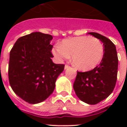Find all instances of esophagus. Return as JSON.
I'll use <instances>...</instances> for the list:
<instances>
[{"label": "esophagus", "instance_id": "obj_1", "mask_svg": "<svg viewBox=\"0 0 127 127\" xmlns=\"http://www.w3.org/2000/svg\"><path fill=\"white\" fill-rule=\"evenodd\" d=\"M69 67V66L67 65V64H65V66H64V69H67V68H68Z\"/></svg>", "mask_w": 127, "mask_h": 127}]
</instances>
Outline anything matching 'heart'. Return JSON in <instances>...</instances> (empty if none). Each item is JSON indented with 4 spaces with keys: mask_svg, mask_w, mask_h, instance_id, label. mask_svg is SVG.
<instances>
[{
    "mask_svg": "<svg viewBox=\"0 0 127 127\" xmlns=\"http://www.w3.org/2000/svg\"><path fill=\"white\" fill-rule=\"evenodd\" d=\"M52 53L59 61L69 59L76 68L87 71L96 67L102 60L104 48L97 39L90 36H79L65 39Z\"/></svg>",
    "mask_w": 127,
    "mask_h": 127,
    "instance_id": "obj_1",
    "label": "heart"
}]
</instances>
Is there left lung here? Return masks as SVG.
<instances>
[{
	"mask_svg": "<svg viewBox=\"0 0 127 127\" xmlns=\"http://www.w3.org/2000/svg\"><path fill=\"white\" fill-rule=\"evenodd\" d=\"M103 43L104 53L97 66L84 72H78L73 85L78 97L88 104L95 105L106 99L116 84L118 57L116 47L106 37L98 33L90 32Z\"/></svg>",
	"mask_w": 127,
	"mask_h": 127,
	"instance_id": "1",
	"label": "left lung"
}]
</instances>
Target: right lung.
<instances>
[{
  "mask_svg": "<svg viewBox=\"0 0 127 127\" xmlns=\"http://www.w3.org/2000/svg\"><path fill=\"white\" fill-rule=\"evenodd\" d=\"M51 35L33 32L18 39L10 53L8 78L11 88L25 101L36 104L53 92L64 65L52 61Z\"/></svg>",
  "mask_w": 127,
  "mask_h": 127,
  "instance_id": "obj_1",
  "label": "right lung"
}]
</instances>
